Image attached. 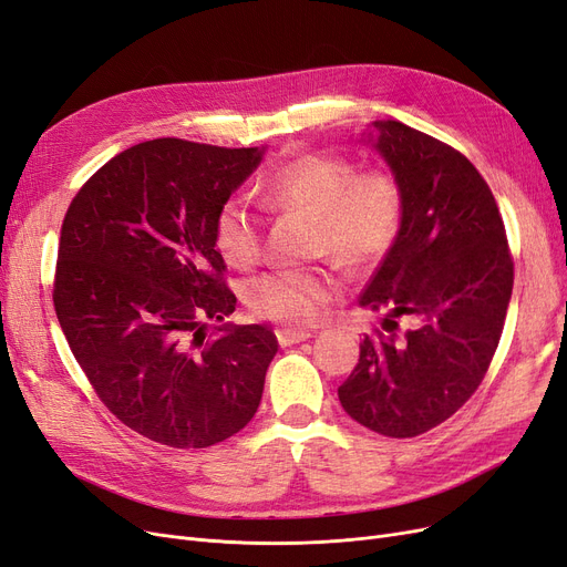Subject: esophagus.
<instances>
[{
	"mask_svg": "<svg viewBox=\"0 0 567 567\" xmlns=\"http://www.w3.org/2000/svg\"><path fill=\"white\" fill-rule=\"evenodd\" d=\"M310 339V330H295V327H285V330H278V343L280 346H291Z\"/></svg>",
	"mask_w": 567,
	"mask_h": 567,
	"instance_id": "esophagus-1",
	"label": "esophagus"
}]
</instances>
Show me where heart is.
Listing matches in <instances>:
<instances>
[{
    "label": "heart",
    "mask_w": 567,
    "mask_h": 567,
    "mask_svg": "<svg viewBox=\"0 0 567 567\" xmlns=\"http://www.w3.org/2000/svg\"><path fill=\"white\" fill-rule=\"evenodd\" d=\"M264 203L310 218L308 254L330 257L346 270H368L393 249L405 218V190L386 167L360 169L339 153H303L285 162L264 186ZM214 245L230 268L249 270L264 257V224L240 197H230L214 218ZM337 295L327 268L276 270L247 285L254 316L308 324L318 322Z\"/></svg>",
    "instance_id": "b5f03b06"
}]
</instances>
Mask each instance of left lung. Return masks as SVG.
I'll return each instance as SVG.
<instances>
[{
  "instance_id": "left-lung-1",
  "label": "left lung",
  "mask_w": 567,
  "mask_h": 567,
  "mask_svg": "<svg viewBox=\"0 0 567 567\" xmlns=\"http://www.w3.org/2000/svg\"><path fill=\"white\" fill-rule=\"evenodd\" d=\"M377 151L405 190V218L360 306L381 310L364 334L341 408L364 429L414 437L476 393L499 346L514 289L499 207L452 145L403 122H377ZM408 319L411 327H399Z\"/></svg>"
}]
</instances>
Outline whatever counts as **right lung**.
<instances>
[{
  "instance_id": "add662e5",
  "label": "right lung",
  "mask_w": 567,
  "mask_h": 567,
  "mask_svg": "<svg viewBox=\"0 0 567 567\" xmlns=\"http://www.w3.org/2000/svg\"><path fill=\"white\" fill-rule=\"evenodd\" d=\"M259 162L257 148L143 141L107 159L63 218L53 306L70 351L101 403L159 445H216L259 410L276 334L203 332L237 301L214 218Z\"/></svg>"
}]
</instances>
